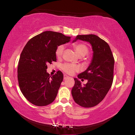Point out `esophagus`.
<instances>
[{
  "label": "esophagus",
  "mask_w": 135,
  "mask_h": 135,
  "mask_svg": "<svg viewBox=\"0 0 135 135\" xmlns=\"http://www.w3.org/2000/svg\"><path fill=\"white\" fill-rule=\"evenodd\" d=\"M68 78V76H67V75H64V80H66Z\"/></svg>",
  "instance_id": "obj_1"
}]
</instances>
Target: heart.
Segmentation results:
<instances>
[{
  "label": "heart",
  "mask_w": 135,
  "mask_h": 135,
  "mask_svg": "<svg viewBox=\"0 0 135 135\" xmlns=\"http://www.w3.org/2000/svg\"><path fill=\"white\" fill-rule=\"evenodd\" d=\"M73 47H74L77 55L79 57H83L89 53V47L88 46L84 44V43H74V44H73ZM64 50V46L63 45H60L57 47L55 54L58 58L62 56ZM61 68H62L63 71H64L68 74H73L75 72L78 71L79 70V66L68 63L63 64L61 66Z\"/></svg>",
  "instance_id": "heart-1"
}]
</instances>
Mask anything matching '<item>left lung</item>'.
I'll use <instances>...</instances> for the list:
<instances>
[{"instance_id":"8db88e82","label":"left lung","mask_w":135,"mask_h":135,"mask_svg":"<svg viewBox=\"0 0 135 135\" xmlns=\"http://www.w3.org/2000/svg\"><path fill=\"white\" fill-rule=\"evenodd\" d=\"M77 40L90 43L93 52L89 67L77 76L79 79L88 80V83L82 86L80 81L74 78L71 94L77 104L90 108L100 103L111 88L113 81L114 59L108 43L98 36L78 35L73 42Z\"/></svg>"}]
</instances>
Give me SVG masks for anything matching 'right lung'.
Instances as JSON below:
<instances>
[{
	"label": "right lung",
	"mask_w": 135,
	"mask_h": 135,
	"mask_svg": "<svg viewBox=\"0 0 135 135\" xmlns=\"http://www.w3.org/2000/svg\"><path fill=\"white\" fill-rule=\"evenodd\" d=\"M70 41L62 33L46 31L31 38L25 46L18 66V80L25 98L36 106H46L54 101L58 93L62 73L51 76L47 65L56 61V50Z\"/></svg>",
	"instance_id": "add662e5"
}]
</instances>
